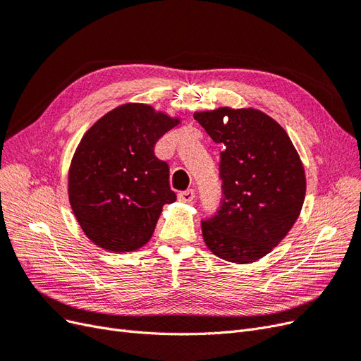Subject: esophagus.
<instances>
[{"label": "esophagus", "instance_id": "1", "mask_svg": "<svg viewBox=\"0 0 361 361\" xmlns=\"http://www.w3.org/2000/svg\"><path fill=\"white\" fill-rule=\"evenodd\" d=\"M179 200L180 202H185V203H190V202H192L194 200V197H195V192H194V190H187V191H182V192H179Z\"/></svg>", "mask_w": 361, "mask_h": 361}]
</instances>
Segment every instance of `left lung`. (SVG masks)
<instances>
[{
	"instance_id": "left-lung-1",
	"label": "left lung",
	"mask_w": 361,
	"mask_h": 361,
	"mask_svg": "<svg viewBox=\"0 0 361 361\" xmlns=\"http://www.w3.org/2000/svg\"><path fill=\"white\" fill-rule=\"evenodd\" d=\"M215 143L223 200L202 221L212 253L233 264L268 255L288 235L301 212L305 174L289 135L274 118L255 108H218L194 113Z\"/></svg>"
}]
</instances>
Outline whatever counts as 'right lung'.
Instances as JSON below:
<instances>
[{
  "mask_svg": "<svg viewBox=\"0 0 361 361\" xmlns=\"http://www.w3.org/2000/svg\"><path fill=\"white\" fill-rule=\"evenodd\" d=\"M179 123L145 104H125L87 130L69 170V202L92 243L116 253L143 247L162 206L176 200L157 141Z\"/></svg>",
  "mask_w": 361,
  "mask_h": 361,
  "instance_id": "1",
  "label": "right lung"
}]
</instances>
